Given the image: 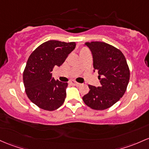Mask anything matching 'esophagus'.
I'll list each match as a JSON object with an SVG mask.
<instances>
[{"instance_id":"obj_1","label":"esophagus","mask_w":149,"mask_h":149,"mask_svg":"<svg viewBox=\"0 0 149 149\" xmlns=\"http://www.w3.org/2000/svg\"><path fill=\"white\" fill-rule=\"evenodd\" d=\"M71 83L72 85H73V86H81V83L76 82V81H72Z\"/></svg>"}]
</instances>
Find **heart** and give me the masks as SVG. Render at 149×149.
I'll list each match as a JSON object with an SVG mask.
<instances>
[{
  "instance_id": "obj_1",
  "label": "heart",
  "mask_w": 149,
  "mask_h": 149,
  "mask_svg": "<svg viewBox=\"0 0 149 149\" xmlns=\"http://www.w3.org/2000/svg\"><path fill=\"white\" fill-rule=\"evenodd\" d=\"M86 50H88L87 48H86V47H83V48H81V49H80V53L85 52V51H86Z\"/></svg>"
}]
</instances>
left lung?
<instances>
[{
	"mask_svg": "<svg viewBox=\"0 0 149 149\" xmlns=\"http://www.w3.org/2000/svg\"><path fill=\"white\" fill-rule=\"evenodd\" d=\"M93 57V67L98 73L101 86L88 85L89 92L83 97L86 105L95 110L112 107L125 94L130 71L125 55L119 49L103 42H86Z\"/></svg>",
	"mask_w": 149,
	"mask_h": 149,
	"instance_id": "1",
	"label": "left lung"
}]
</instances>
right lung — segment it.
I'll return each instance as SVG.
<instances>
[{
  "mask_svg": "<svg viewBox=\"0 0 149 149\" xmlns=\"http://www.w3.org/2000/svg\"><path fill=\"white\" fill-rule=\"evenodd\" d=\"M75 47L74 42L49 40L37 47L29 56L23 71L24 89L28 98L40 108L54 111L64 102L68 83L56 81L52 73Z\"/></svg>",
  "mask_w": 149,
  "mask_h": 149,
  "instance_id": "add662e5",
  "label": "right lung"
}]
</instances>
